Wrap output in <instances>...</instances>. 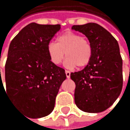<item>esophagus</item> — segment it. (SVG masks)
I'll list each match as a JSON object with an SVG mask.
<instances>
[{
	"mask_svg": "<svg viewBox=\"0 0 130 130\" xmlns=\"http://www.w3.org/2000/svg\"><path fill=\"white\" fill-rule=\"evenodd\" d=\"M66 77L69 79V78H70V72L69 71H66Z\"/></svg>",
	"mask_w": 130,
	"mask_h": 130,
	"instance_id": "esophagus-1",
	"label": "esophagus"
}]
</instances>
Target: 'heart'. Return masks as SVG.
<instances>
[{
	"label": "heart",
	"instance_id": "1",
	"mask_svg": "<svg viewBox=\"0 0 130 130\" xmlns=\"http://www.w3.org/2000/svg\"><path fill=\"white\" fill-rule=\"evenodd\" d=\"M47 49L51 61L56 66L61 63L66 53L67 58L64 64L70 69L87 66L93 56V48L90 41L72 32L60 35L57 38V43H49Z\"/></svg>",
	"mask_w": 130,
	"mask_h": 130
}]
</instances>
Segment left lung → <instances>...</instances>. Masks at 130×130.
<instances>
[{
  "instance_id": "left-lung-1",
  "label": "left lung",
  "mask_w": 130,
  "mask_h": 130,
  "mask_svg": "<svg viewBox=\"0 0 130 130\" xmlns=\"http://www.w3.org/2000/svg\"><path fill=\"white\" fill-rule=\"evenodd\" d=\"M72 29L84 34L93 48L90 63L70 75L76 83L75 103L83 111L101 112L112 105L122 89V59L119 43L97 23L73 26Z\"/></svg>"
}]
</instances>
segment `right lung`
<instances>
[{
    "label": "right lung",
    "instance_id": "1",
    "mask_svg": "<svg viewBox=\"0 0 130 130\" xmlns=\"http://www.w3.org/2000/svg\"><path fill=\"white\" fill-rule=\"evenodd\" d=\"M60 28V25L32 22L10 43L5 64L6 91L32 119L52 112L59 88L66 79L64 69L51 61L47 49Z\"/></svg>",
    "mask_w": 130,
    "mask_h": 130
}]
</instances>
